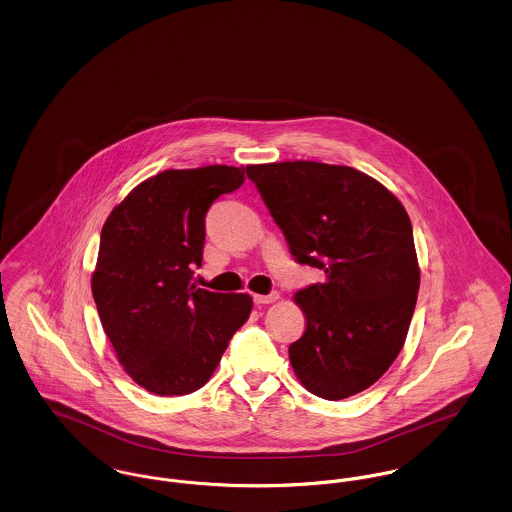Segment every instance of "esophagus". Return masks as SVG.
I'll return each instance as SVG.
<instances>
[{
	"label": "esophagus",
	"mask_w": 512,
	"mask_h": 512,
	"mask_svg": "<svg viewBox=\"0 0 512 512\" xmlns=\"http://www.w3.org/2000/svg\"><path fill=\"white\" fill-rule=\"evenodd\" d=\"M278 299V293H268V295H253V303L257 305V307H261V305H268V303H272V301H276Z\"/></svg>",
	"instance_id": "esophagus-1"
}]
</instances>
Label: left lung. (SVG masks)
Instances as JSON below:
<instances>
[{
    "mask_svg": "<svg viewBox=\"0 0 512 512\" xmlns=\"http://www.w3.org/2000/svg\"><path fill=\"white\" fill-rule=\"evenodd\" d=\"M245 171L295 261L324 272L295 293L307 317L288 349L297 378L328 401L370 388L399 355L416 305L420 272L405 207L351 167L288 161Z\"/></svg>",
    "mask_w": 512,
    "mask_h": 512,
    "instance_id": "obj_1",
    "label": "left lung"
}]
</instances>
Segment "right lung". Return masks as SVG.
<instances>
[{
  "label": "right lung",
  "mask_w": 512,
  "mask_h": 512,
  "mask_svg": "<svg viewBox=\"0 0 512 512\" xmlns=\"http://www.w3.org/2000/svg\"><path fill=\"white\" fill-rule=\"evenodd\" d=\"M244 169L213 165L147 178L105 220L92 293L126 372L155 395L199 390L249 318L247 293L195 288L205 215L244 184Z\"/></svg>",
  "instance_id": "obj_1"
}]
</instances>
